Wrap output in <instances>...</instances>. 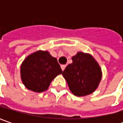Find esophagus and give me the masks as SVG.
Returning a JSON list of instances; mask_svg holds the SVG:
<instances>
[{
	"instance_id": "1",
	"label": "esophagus",
	"mask_w": 123,
	"mask_h": 123,
	"mask_svg": "<svg viewBox=\"0 0 123 123\" xmlns=\"http://www.w3.org/2000/svg\"><path fill=\"white\" fill-rule=\"evenodd\" d=\"M66 65H62L61 66V68H62V70L64 71V70H65V68H66Z\"/></svg>"
}]
</instances>
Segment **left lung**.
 Listing matches in <instances>:
<instances>
[{
	"label": "left lung",
	"mask_w": 123,
	"mask_h": 123,
	"mask_svg": "<svg viewBox=\"0 0 123 123\" xmlns=\"http://www.w3.org/2000/svg\"><path fill=\"white\" fill-rule=\"evenodd\" d=\"M62 73L70 91L77 97H83L94 92L101 79V70L90 55L78 53L72 57Z\"/></svg>",
	"instance_id": "left-lung-1"
}]
</instances>
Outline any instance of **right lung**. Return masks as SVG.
Wrapping results in <instances>:
<instances>
[{
    "mask_svg": "<svg viewBox=\"0 0 123 123\" xmlns=\"http://www.w3.org/2000/svg\"><path fill=\"white\" fill-rule=\"evenodd\" d=\"M62 73L57 59L47 51L39 50L30 55L20 68L22 83L27 89L36 92L46 90L53 79Z\"/></svg>",
    "mask_w": 123,
    "mask_h": 123,
    "instance_id": "right-lung-1",
    "label": "right lung"
}]
</instances>
